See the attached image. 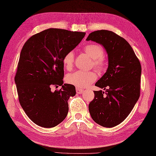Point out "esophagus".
<instances>
[{
  "instance_id": "1",
  "label": "esophagus",
  "mask_w": 156,
  "mask_h": 156,
  "mask_svg": "<svg viewBox=\"0 0 156 156\" xmlns=\"http://www.w3.org/2000/svg\"><path fill=\"white\" fill-rule=\"evenodd\" d=\"M83 91H84V90H83L79 88V87H76V93L77 94H82L83 92Z\"/></svg>"
}]
</instances>
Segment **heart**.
I'll return each instance as SVG.
<instances>
[{
  "label": "heart",
  "instance_id": "heart-1",
  "mask_svg": "<svg viewBox=\"0 0 156 156\" xmlns=\"http://www.w3.org/2000/svg\"><path fill=\"white\" fill-rule=\"evenodd\" d=\"M83 51L93 60L94 67L98 70L104 69L105 62L103 58L104 50L99 44H88L83 48ZM74 61V53L73 51L67 52L62 58V64L67 70L73 69ZM97 78V76L94 72L76 71L68 74L66 81L70 84L77 87H86L94 82Z\"/></svg>",
  "mask_w": 156,
  "mask_h": 156
}]
</instances>
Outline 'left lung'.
<instances>
[{"label": "left lung", "mask_w": 156, "mask_h": 156, "mask_svg": "<svg viewBox=\"0 0 156 156\" xmlns=\"http://www.w3.org/2000/svg\"><path fill=\"white\" fill-rule=\"evenodd\" d=\"M87 41L100 44L108 56L106 73L95 83L100 88L89 104L91 118L107 128L118 125L125 120L138 100L140 92L142 68L130 44L108 30H98L89 34Z\"/></svg>", "instance_id": "left-lung-1"}]
</instances>
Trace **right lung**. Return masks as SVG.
Here are the masks:
<instances>
[{
    "mask_svg": "<svg viewBox=\"0 0 156 156\" xmlns=\"http://www.w3.org/2000/svg\"><path fill=\"white\" fill-rule=\"evenodd\" d=\"M85 35V32L49 28L31 36L23 46L15 83L22 109L38 126L52 128L66 118L68 100L76 95V89L73 85L63 84L62 58ZM53 85L62 87L52 92Z\"/></svg>",
    "mask_w": 156,
    "mask_h": 156,
    "instance_id": "1",
    "label": "right lung"
}]
</instances>
